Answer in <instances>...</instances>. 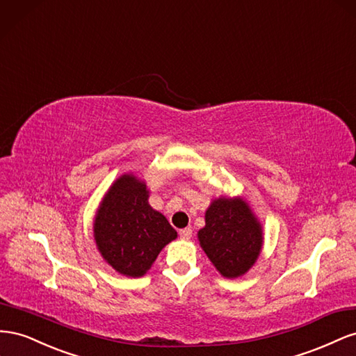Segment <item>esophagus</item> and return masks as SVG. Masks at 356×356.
I'll return each instance as SVG.
<instances>
[{
    "instance_id": "1",
    "label": "esophagus",
    "mask_w": 356,
    "mask_h": 356,
    "mask_svg": "<svg viewBox=\"0 0 356 356\" xmlns=\"http://www.w3.org/2000/svg\"><path fill=\"white\" fill-rule=\"evenodd\" d=\"M179 236L181 240H189L192 237V229L191 228H184L179 231Z\"/></svg>"
}]
</instances>
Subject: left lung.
Here are the masks:
<instances>
[{"label": "left lung", "instance_id": "8db88e82", "mask_svg": "<svg viewBox=\"0 0 356 356\" xmlns=\"http://www.w3.org/2000/svg\"><path fill=\"white\" fill-rule=\"evenodd\" d=\"M198 240L222 276L234 279L257 261L262 231L245 201L219 198L206 211V227L198 231Z\"/></svg>", "mask_w": 356, "mask_h": 356}]
</instances>
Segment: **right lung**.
Segmentation results:
<instances>
[{"label":"right lung","mask_w":356,"mask_h":356,"mask_svg":"<svg viewBox=\"0 0 356 356\" xmlns=\"http://www.w3.org/2000/svg\"><path fill=\"white\" fill-rule=\"evenodd\" d=\"M147 198L143 181L122 176L108 189L94 223L101 255L116 271L131 277L143 276L161 249L177 237Z\"/></svg>","instance_id":"1"}]
</instances>
